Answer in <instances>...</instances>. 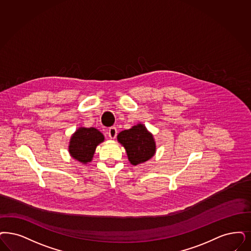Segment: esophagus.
<instances>
[{
	"mask_svg": "<svg viewBox=\"0 0 251 251\" xmlns=\"http://www.w3.org/2000/svg\"><path fill=\"white\" fill-rule=\"evenodd\" d=\"M108 135H109V138L110 139H114L117 136V129L116 127H110L108 130Z\"/></svg>",
	"mask_w": 251,
	"mask_h": 251,
	"instance_id": "1",
	"label": "esophagus"
}]
</instances>
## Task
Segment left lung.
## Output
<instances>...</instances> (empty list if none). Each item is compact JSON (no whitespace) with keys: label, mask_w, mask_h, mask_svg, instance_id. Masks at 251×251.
<instances>
[{"label":"left lung","mask_w":251,"mask_h":251,"mask_svg":"<svg viewBox=\"0 0 251 251\" xmlns=\"http://www.w3.org/2000/svg\"><path fill=\"white\" fill-rule=\"evenodd\" d=\"M117 140L126 149L128 161L133 166L147 162L156 152L153 135L146 128L145 125L140 123L130 129L120 132Z\"/></svg>","instance_id":"8db88e82"}]
</instances>
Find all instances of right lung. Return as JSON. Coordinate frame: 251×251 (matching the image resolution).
<instances>
[{"label": "right lung", "mask_w": 251, "mask_h": 251, "mask_svg": "<svg viewBox=\"0 0 251 251\" xmlns=\"http://www.w3.org/2000/svg\"><path fill=\"white\" fill-rule=\"evenodd\" d=\"M104 139L102 133L97 128L80 126L71 137L69 153L78 162L86 165L92 161L97 146Z\"/></svg>", "instance_id": "1"}]
</instances>
